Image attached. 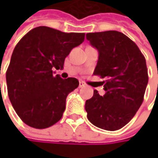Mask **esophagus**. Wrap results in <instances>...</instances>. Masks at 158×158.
<instances>
[{
  "label": "esophagus",
  "mask_w": 158,
  "mask_h": 158,
  "mask_svg": "<svg viewBox=\"0 0 158 158\" xmlns=\"http://www.w3.org/2000/svg\"><path fill=\"white\" fill-rule=\"evenodd\" d=\"M84 86H85V83L83 82H82V81H80V82H79V87H80V88H82V87H84Z\"/></svg>",
  "instance_id": "1"
}]
</instances>
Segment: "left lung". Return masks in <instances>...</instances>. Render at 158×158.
<instances>
[{
  "instance_id": "obj_1",
  "label": "left lung",
  "mask_w": 158,
  "mask_h": 158,
  "mask_svg": "<svg viewBox=\"0 0 158 158\" xmlns=\"http://www.w3.org/2000/svg\"><path fill=\"white\" fill-rule=\"evenodd\" d=\"M86 39L98 51L94 75L106 78L105 95L94 90L85 102L87 118L99 128L118 130L143 104L149 80L146 60L136 44L117 31L87 33Z\"/></svg>"
}]
</instances>
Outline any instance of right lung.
<instances>
[{
	"instance_id": "1",
	"label": "right lung",
	"mask_w": 158,
	"mask_h": 158,
	"mask_svg": "<svg viewBox=\"0 0 158 158\" xmlns=\"http://www.w3.org/2000/svg\"><path fill=\"white\" fill-rule=\"evenodd\" d=\"M84 33H66L46 26L32 29L17 43L6 73L9 100L28 126L43 129L61 118L66 98L79 85L52 70L62 69L70 51L84 41Z\"/></svg>"
}]
</instances>
